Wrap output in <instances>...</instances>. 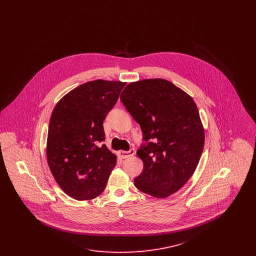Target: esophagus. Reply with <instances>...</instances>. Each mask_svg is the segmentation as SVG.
Segmentation results:
<instances>
[{"label": "esophagus", "instance_id": "obj_1", "mask_svg": "<svg viewBox=\"0 0 256 256\" xmlns=\"http://www.w3.org/2000/svg\"><path fill=\"white\" fill-rule=\"evenodd\" d=\"M135 154V150L134 148H130L128 152H124V150H120L118 152V156L122 159L130 158L132 156H134V154Z\"/></svg>", "mask_w": 256, "mask_h": 256}]
</instances>
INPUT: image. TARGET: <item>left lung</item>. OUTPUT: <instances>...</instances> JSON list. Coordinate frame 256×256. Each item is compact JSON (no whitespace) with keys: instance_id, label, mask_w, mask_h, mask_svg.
<instances>
[{"instance_id":"obj_1","label":"left lung","mask_w":256,"mask_h":256,"mask_svg":"<svg viewBox=\"0 0 256 256\" xmlns=\"http://www.w3.org/2000/svg\"><path fill=\"white\" fill-rule=\"evenodd\" d=\"M120 98L145 141L137 150L144 168L135 187L159 198L176 193L194 174L204 146L194 100L163 78L130 82Z\"/></svg>"}]
</instances>
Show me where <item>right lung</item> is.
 I'll use <instances>...</instances> for the list:
<instances>
[{
    "label": "right lung",
    "mask_w": 256,
    "mask_h": 256,
    "mask_svg": "<svg viewBox=\"0 0 256 256\" xmlns=\"http://www.w3.org/2000/svg\"><path fill=\"white\" fill-rule=\"evenodd\" d=\"M126 82L97 80L70 91L50 120L47 160L61 189L78 200L100 195L117 158L104 144V121Z\"/></svg>",
    "instance_id": "1"
}]
</instances>
